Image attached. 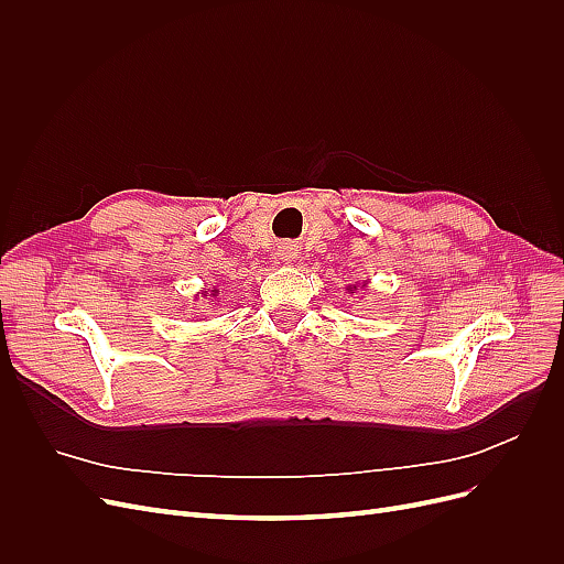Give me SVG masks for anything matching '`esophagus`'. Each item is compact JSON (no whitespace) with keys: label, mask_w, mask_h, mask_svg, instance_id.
Instances as JSON below:
<instances>
[{"label":"esophagus","mask_w":564,"mask_h":564,"mask_svg":"<svg viewBox=\"0 0 564 564\" xmlns=\"http://www.w3.org/2000/svg\"><path fill=\"white\" fill-rule=\"evenodd\" d=\"M278 253H280V259H282L284 263H292V261L296 259V256H299V247H296L294 242H284V245H280Z\"/></svg>","instance_id":"esophagus-1"}]
</instances>
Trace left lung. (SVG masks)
<instances>
[{
    "mask_svg": "<svg viewBox=\"0 0 564 564\" xmlns=\"http://www.w3.org/2000/svg\"><path fill=\"white\" fill-rule=\"evenodd\" d=\"M350 289V294H355V286H348Z\"/></svg>",
    "mask_w": 564,
    "mask_h": 564,
    "instance_id": "left-lung-1",
    "label": "left lung"
}]
</instances>
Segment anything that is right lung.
<instances>
[{"mask_svg":"<svg viewBox=\"0 0 564 564\" xmlns=\"http://www.w3.org/2000/svg\"><path fill=\"white\" fill-rule=\"evenodd\" d=\"M204 296H207V294H204ZM212 296H218V289H212Z\"/></svg>","mask_w":564,"mask_h":564,"instance_id":"obj_1","label":"right lung"}]
</instances>
